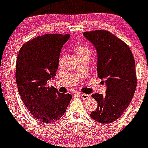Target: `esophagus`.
Segmentation results:
<instances>
[{
	"label": "esophagus",
	"instance_id": "34e87169",
	"mask_svg": "<svg viewBox=\"0 0 148 148\" xmlns=\"http://www.w3.org/2000/svg\"><path fill=\"white\" fill-rule=\"evenodd\" d=\"M79 96L81 97V99H83V100H85V99H88V98L90 97V96L88 94H85V93H79Z\"/></svg>",
	"mask_w": 148,
	"mask_h": 148
}]
</instances>
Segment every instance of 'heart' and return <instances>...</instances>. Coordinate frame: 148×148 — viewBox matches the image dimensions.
Returning <instances> with one entry per match:
<instances>
[{"label":"heart","mask_w":148,"mask_h":148,"mask_svg":"<svg viewBox=\"0 0 148 148\" xmlns=\"http://www.w3.org/2000/svg\"><path fill=\"white\" fill-rule=\"evenodd\" d=\"M75 53L77 55H79V54H83V53H88L90 54L89 49L88 48L85 47L83 46H78L75 48Z\"/></svg>","instance_id":"heart-1"}]
</instances>
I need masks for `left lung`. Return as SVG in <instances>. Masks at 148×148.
Returning a JSON list of instances; mask_svg holds the SVG:
<instances>
[{
  "mask_svg": "<svg viewBox=\"0 0 148 148\" xmlns=\"http://www.w3.org/2000/svg\"><path fill=\"white\" fill-rule=\"evenodd\" d=\"M97 52L98 77L107 85L106 95L93 93L98 107L90 116L102 124L114 122L128 107L136 88L135 60L125 42L107 30L85 32Z\"/></svg>",
  "mask_w": 148,
  "mask_h": 148,
  "instance_id": "1",
  "label": "left lung"
}]
</instances>
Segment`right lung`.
Instances as JSON below:
<instances>
[{
	"label": "right lung",
	"instance_id": "1",
	"mask_svg": "<svg viewBox=\"0 0 148 148\" xmlns=\"http://www.w3.org/2000/svg\"><path fill=\"white\" fill-rule=\"evenodd\" d=\"M69 34H47L29 40L20 48L16 82L22 101L38 121L54 123L64 114L72 96L47 86L58 69L59 57Z\"/></svg>",
	"mask_w": 148,
	"mask_h": 148
}]
</instances>
